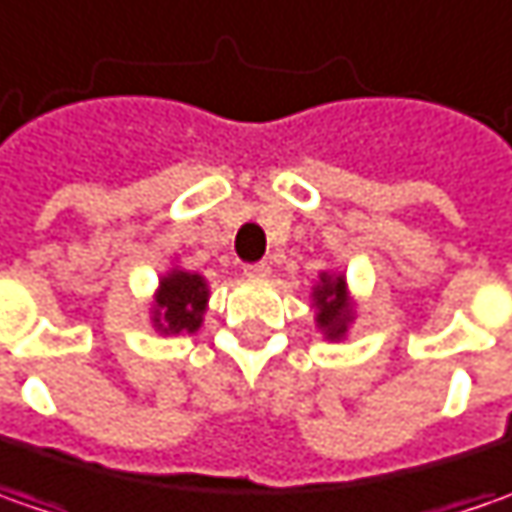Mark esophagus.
<instances>
[{
  "label": "esophagus",
  "mask_w": 512,
  "mask_h": 512,
  "mask_svg": "<svg viewBox=\"0 0 512 512\" xmlns=\"http://www.w3.org/2000/svg\"><path fill=\"white\" fill-rule=\"evenodd\" d=\"M269 272H272V266H269L266 260H260V263H246V266H243V275H246V278H269Z\"/></svg>",
  "instance_id": "34e87169"
}]
</instances>
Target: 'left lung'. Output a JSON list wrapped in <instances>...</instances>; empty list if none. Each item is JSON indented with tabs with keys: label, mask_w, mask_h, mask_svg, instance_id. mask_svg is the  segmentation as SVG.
Here are the masks:
<instances>
[{
	"label": "left lung",
	"mask_w": 512,
	"mask_h": 512,
	"mask_svg": "<svg viewBox=\"0 0 512 512\" xmlns=\"http://www.w3.org/2000/svg\"><path fill=\"white\" fill-rule=\"evenodd\" d=\"M312 306H315V323L329 341H341L346 326L352 321V306L346 295L344 275L321 272V283L312 289Z\"/></svg>",
	"instance_id": "left-lung-1"
}]
</instances>
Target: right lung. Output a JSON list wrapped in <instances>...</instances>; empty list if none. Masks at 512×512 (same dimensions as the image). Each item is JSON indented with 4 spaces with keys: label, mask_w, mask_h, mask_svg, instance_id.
<instances>
[{
    "label": "right lung",
    "mask_w": 512,
    "mask_h": 512,
    "mask_svg": "<svg viewBox=\"0 0 512 512\" xmlns=\"http://www.w3.org/2000/svg\"><path fill=\"white\" fill-rule=\"evenodd\" d=\"M209 300V286L206 280L194 272L171 269L160 280V289L154 295V312L151 323L163 335H180V332H197L203 323Z\"/></svg>",
    "instance_id": "1"
}]
</instances>
